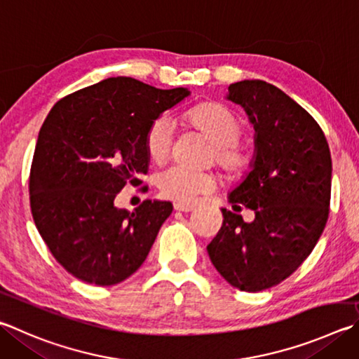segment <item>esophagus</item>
Returning a JSON list of instances; mask_svg holds the SVG:
<instances>
[{
	"label": "esophagus",
	"instance_id": "esophagus-1",
	"mask_svg": "<svg viewBox=\"0 0 359 359\" xmlns=\"http://www.w3.org/2000/svg\"><path fill=\"white\" fill-rule=\"evenodd\" d=\"M174 210H177V212H191V210H194V205L193 204H182V202H175Z\"/></svg>",
	"mask_w": 359,
	"mask_h": 359
}]
</instances>
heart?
I'll use <instances>...</instances> for the list:
<instances>
[{"label": "heart", "mask_w": 359, "mask_h": 359, "mask_svg": "<svg viewBox=\"0 0 359 359\" xmlns=\"http://www.w3.org/2000/svg\"><path fill=\"white\" fill-rule=\"evenodd\" d=\"M190 126L198 128L212 141L208 158L215 160L219 168L227 172L242 171L250 163L248 151L238 144L242 127L238 121L218 103H202L187 113ZM172 123L166 116L154 119L144 133V152L149 160L161 163L171 152ZM215 177L210 171L190 169L180 165H171L155 175V185L163 198L175 202H191L198 194L210 191Z\"/></svg>", "instance_id": "heart-1"}]
</instances>
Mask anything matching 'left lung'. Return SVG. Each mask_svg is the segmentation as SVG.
Returning a JSON list of instances; mask_svg holds the SVG:
<instances>
[{"label":"left lung","instance_id":"8db88e82","mask_svg":"<svg viewBox=\"0 0 359 359\" xmlns=\"http://www.w3.org/2000/svg\"><path fill=\"white\" fill-rule=\"evenodd\" d=\"M227 99L256 128L252 171L229 194L254 212L251 223L221 208L223 224L207 246L227 283L260 292L283 283L309 256L327 226L331 154L317 121L281 89L260 80L233 83Z\"/></svg>","mask_w":359,"mask_h":359}]
</instances>
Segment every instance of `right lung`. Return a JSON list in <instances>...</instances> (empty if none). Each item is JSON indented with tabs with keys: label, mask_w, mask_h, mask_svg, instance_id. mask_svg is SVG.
<instances>
[{
	"label": "right lung",
	"mask_w": 359,
	"mask_h": 359,
	"mask_svg": "<svg viewBox=\"0 0 359 359\" xmlns=\"http://www.w3.org/2000/svg\"><path fill=\"white\" fill-rule=\"evenodd\" d=\"M187 95V88L116 76L51 108L31 163L29 205L45 245L72 276L114 285L146 260L172 204L142 201L127 212L114 199L127 184H142L149 123Z\"/></svg>",
	"instance_id": "add662e5"
}]
</instances>
